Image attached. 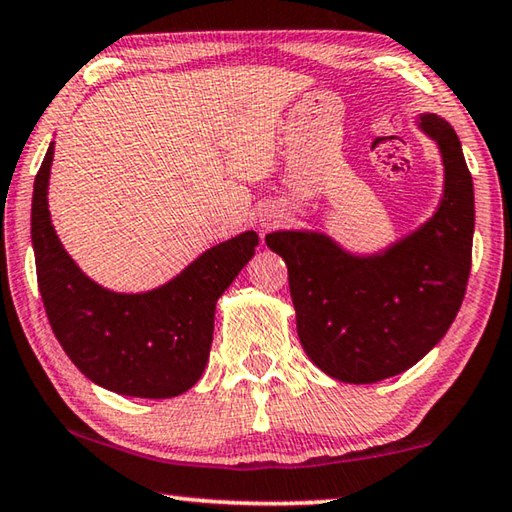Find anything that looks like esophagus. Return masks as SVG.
Returning a JSON list of instances; mask_svg holds the SVG:
<instances>
[{
	"mask_svg": "<svg viewBox=\"0 0 512 512\" xmlns=\"http://www.w3.org/2000/svg\"><path fill=\"white\" fill-rule=\"evenodd\" d=\"M279 220H281V215L276 213L274 209H263L261 213L256 215V224H258V229H261V231L274 229L276 224H279Z\"/></svg>",
	"mask_w": 512,
	"mask_h": 512,
	"instance_id": "esophagus-1",
	"label": "esophagus"
}]
</instances>
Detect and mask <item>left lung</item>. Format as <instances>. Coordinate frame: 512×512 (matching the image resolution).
Returning <instances> with one entry per match:
<instances>
[{"instance_id": "8db88e82", "label": "left lung", "mask_w": 512, "mask_h": 512, "mask_svg": "<svg viewBox=\"0 0 512 512\" xmlns=\"http://www.w3.org/2000/svg\"><path fill=\"white\" fill-rule=\"evenodd\" d=\"M445 166L438 209L391 247L357 256L319 231L267 233L288 265L303 351L330 378L373 384L414 366L445 337L472 265L474 188L450 123L420 114Z\"/></svg>"}]
</instances>
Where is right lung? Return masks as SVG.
<instances>
[{"label":"right lung","mask_w":512,"mask_h":512,"mask_svg":"<svg viewBox=\"0 0 512 512\" xmlns=\"http://www.w3.org/2000/svg\"><path fill=\"white\" fill-rule=\"evenodd\" d=\"M53 143L35 175L31 240L38 288L53 335L85 378L132 398H175L202 378L213 342L215 303L251 256L245 231L206 249L173 281L123 294L80 272L51 224Z\"/></svg>","instance_id":"right-lung-1"}]
</instances>
